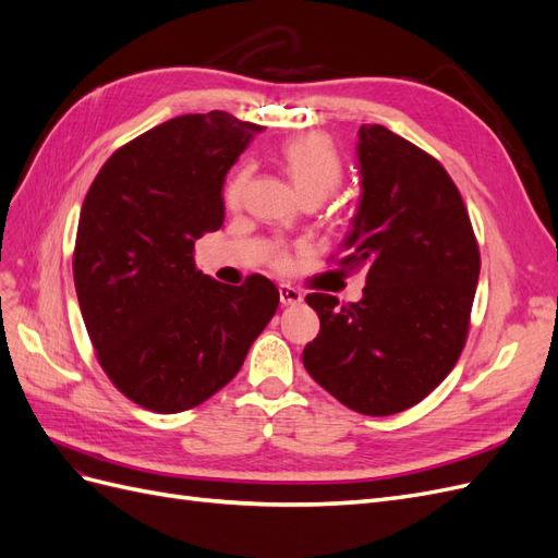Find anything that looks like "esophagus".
<instances>
[{
    "label": "esophagus",
    "instance_id": "1",
    "mask_svg": "<svg viewBox=\"0 0 558 558\" xmlns=\"http://www.w3.org/2000/svg\"><path fill=\"white\" fill-rule=\"evenodd\" d=\"M279 300H281V305H300L302 293L298 289H293V286H289V283H281L279 286Z\"/></svg>",
    "mask_w": 558,
    "mask_h": 558
}]
</instances>
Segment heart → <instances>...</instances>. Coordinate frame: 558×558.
I'll list each match as a JSON object with an SVG mask.
<instances>
[{"label": "heart", "instance_id": "1", "mask_svg": "<svg viewBox=\"0 0 558 558\" xmlns=\"http://www.w3.org/2000/svg\"><path fill=\"white\" fill-rule=\"evenodd\" d=\"M281 162L305 199H326L344 177V167L335 146L320 134H302V137L286 142L281 148ZM248 174V165H242L228 179L223 191L228 207H240ZM272 263L279 267L286 265V253L277 251Z\"/></svg>", "mask_w": 558, "mask_h": 558}]
</instances>
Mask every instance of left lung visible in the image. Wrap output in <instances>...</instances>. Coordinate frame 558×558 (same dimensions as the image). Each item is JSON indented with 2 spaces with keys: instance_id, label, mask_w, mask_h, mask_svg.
<instances>
[{
  "instance_id": "1",
  "label": "left lung",
  "mask_w": 558,
  "mask_h": 558,
  "mask_svg": "<svg viewBox=\"0 0 558 558\" xmlns=\"http://www.w3.org/2000/svg\"><path fill=\"white\" fill-rule=\"evenodd\" d=\"M359 167L363 195L337 265L363 269V298H305L320 330L302 363L349 410L388 416L424 400L459 361L480 246L459 189L426 150L361 125Z\"/></svg>"
}]
</instances>
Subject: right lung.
<instances>
[{
	"label": "right lung",
	"instance_id": "right-lung-1",
	"mask_svg": "<svg viewBox=\"0 0 558 558\" xmlns=\"http://www.w3.org/2000/svg\"><path fill=\"white\" fill-rule=\"evenodd\" d=\"M260 125L185 113L128 142L83 199L74 286L95 356L132 402L177 414L240 373L279 307L277 286H228L195 267V240L223 226V181Z\"/></svg>",
	"mask_w": 558,
	"mask_h": 558
}]
</instances>
